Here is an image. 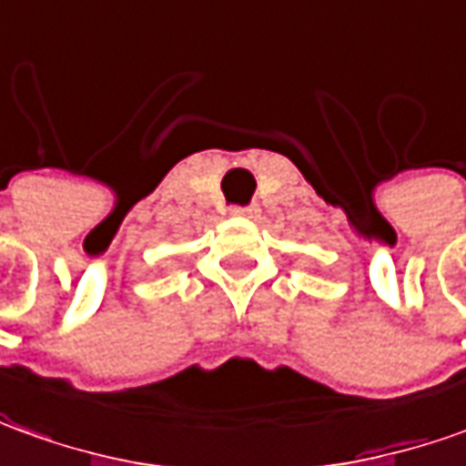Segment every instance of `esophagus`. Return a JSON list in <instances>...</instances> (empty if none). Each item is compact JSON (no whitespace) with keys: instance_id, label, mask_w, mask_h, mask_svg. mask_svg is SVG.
Returning <instances> with one entry per match:
<instances>
[{"instance_id":"1","label":"esophagus","mask_w":466,"mask_h":466,"mask_svg":"<svg viewBox=\"0 0 466 466\" xmlns=\"http://www.w3.org/2000/svg\"><path fill=\"white\" fill-rule=\"evenodd\" d=\"M229 214H232V217H252V214H257V209L255 207H232Z\"/></svg>"}]
</instances>
